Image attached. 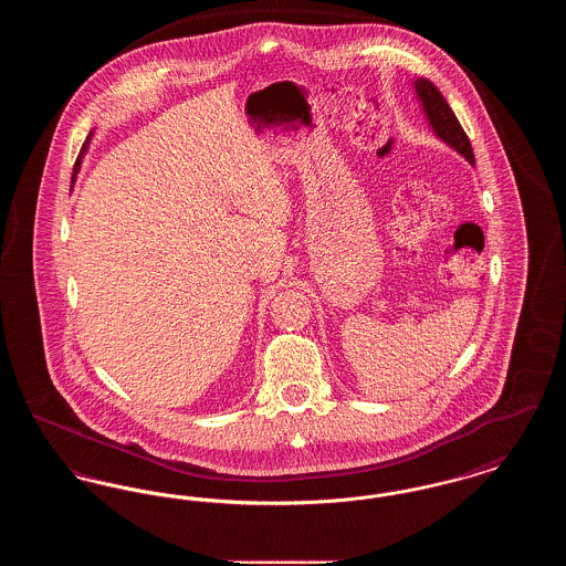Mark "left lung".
Returning a JSON list of instances; mask_svg holds the SVG:
<instances>
[{"label":"left lung","mask_w":566,"mask_h":566,"mask_svg":"<svg viewBox=\"0 0 566 566\" xmlns=\"http://www.w3.org/2000/svg\"><path fill=\"white\" fill-rule=\"evenodd\" d=\"M411 84H413V93L420 102V108L424 112V118H427L432 134L437 135L441 142H446L450 148H454L460 157H464L467 161L473 165L475 155H473L471 142L464 134V129L460 127L457 114L452 112L450 104L439 93V88L427 78H416Z\"/></svg>","instance_id":"obj_1"}]
</instances>
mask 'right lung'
Returning <instances> with one entry per match:
<instances>
[{
    "label": "right lung",
    "instance_id": "1",
    "mask_svg": "<svg viewBox=\"0 0 566 566\" xmlns=\"http://www.w3.org/2000/svg\"><path fill=\"white\" fill-rule=\"evenodd\" d=\"M91 135H93V132L88 134V137H86V142L82 144L81 155H78V159H76V165H74V176H72V185L76 182V176H78V171H81L82 159H84V155H86V150H88V144H91Z\"/></svg>",
    "mask_w": 566,
    "mask_h": 566
}]
</instances>
